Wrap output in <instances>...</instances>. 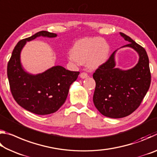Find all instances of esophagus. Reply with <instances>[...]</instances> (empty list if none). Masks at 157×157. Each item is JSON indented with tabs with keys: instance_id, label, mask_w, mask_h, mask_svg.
I'll use <instances>...</instances> for the list:
<instances>
[{
	"instance_id": "1",
	"label": "esophagus",
	"mask_w": 157,
	"mask_h": 157,
	"mask_svg": "<svg viewBox=\"0 0 157 157\" xmlns=\"http://www.w3.org/2000/svg\"><path fill=\"white\" fill-rule=\"evenodd\" d=\"M87 77H88V74H87L86 73H85V72H82V73L80 74V78H82V79L86 78Z\"/></svg>"
}]
</instances>
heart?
Listing matches in <instances>:
<instances>
[{"label":"heart","instance_id":"obj_1","mask_svg":"<svg viewBox=\"0 0 157 157\" xmlns=\"http://www.w3.org/2000/svg\"><path fill=\"white\" fill-rule=\"evenodd\" d=\"M109 50V45L105 39L84 38L74 44L68 59L73 63L87 62L90 68H96L107 61Z\"/></svg>","mask_w":157,"mask_h":157}]
</instances>
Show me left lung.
Wrapping results in <instances>:
<instances>
[{"mask_svg":"<svg viewBox=\"0 0 157 157\" xmlns=\"http://www.w3.org/2000/svg\"><path fill=\"white\" fill-rule=\"evenodd\" d=\"M130 47L139 53V60L133 68L122 71L115 68L114 51L105 63L93 75L95 81L94 103L105 116L121 118L127 116L139 107L147 94L151 82L149 59L144 48L129 36L120 33Z\"/></svg>","mask_w":157,"mask_h":157,"instance_id":"8db88e82","label":"left lung"}]
</instances>
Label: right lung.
Instances as JSON below:
<instances>
[{
  "instance_id": "right-lung-1",
  "label": "right lung",
  "mask_w": 157,
  "mask_h": 157,
  "mask_svg": "<svg viewBox=\"0 0 157 157\" xmlns=\"http://www.w3.org/2000/svg\"><path fill=\"white\" fill-rule=\"evenodd\" d=\"M40 36L51 38L57 34L41 31L18 41L7 63V77L12 96L21 107L38 115H46L57 111L65 102L70 86L79 72L56 66L35 75L26 73L21 64V51L26 41Z\"/></svg>"
}]
</instances>
